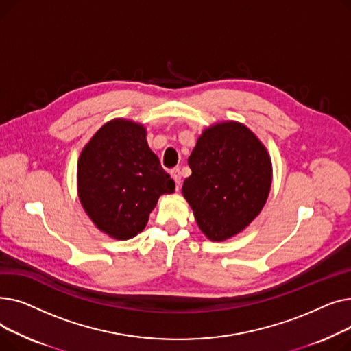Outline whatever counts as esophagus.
I'll return each mask as SVG.
<instances>
[{
    "label": "esophagus",
    "mask_w": 351,
    "mask_h": 351,
    "mask_svg": "<svg viewBox=\"0 0 351 351\" xmlns=\"http://www.w3.org/2000/svg\"><path fill=\"white\" fill-rule=\"evenodd\" d=\"M171 176L173 178L175 183H176V191H179V188H180V182H182V178H180V171H179V168H173V169L171 171Z\"/></svg>",
    "instance_id": "obj_1"
}]
</instances>
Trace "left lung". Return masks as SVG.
Masks as SVG:
<instances>
[{
  "label": "left lung",
  "instance_id": "obj_1",
  "mask_svg": "<svg viewBox=\"0 0 351 351\" xmlns=\"http://www.w3.org/2000/svg\"><path fill=\"white\" fill-rule=\"evenodd\" d=\"M188 163L192 175L183 182L182 193L210 241L222 242L242 232L263 209L271 160L243 123L229 121L205 129Z\"/></svg>",
  "mask_w": 351,
  "mask_h": 351
}]
</instances>
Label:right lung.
Here are the masks:
<instances>
[{
	"mask_svg": "<svg viewBox=\"0 0 351 351\" xmlns=\"http://www.w3.org/2000/svg\"><path fill=\"white\" fill-rule=\"evenodd\" d=\"M81 205L94 225L118 241L141 233L160 195L175 182L149 149L143 125L112 119L85 145L77 171Z\"/></svg>",
	"mask_w": 351,
	"mask_h": 351,
	"instance_id": "1",
	"label": "right lung"
}]
</instances>
